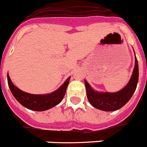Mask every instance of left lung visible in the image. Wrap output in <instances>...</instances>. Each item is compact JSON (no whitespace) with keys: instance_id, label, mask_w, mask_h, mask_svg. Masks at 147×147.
Wrapping results in <instances>:
<instances>
[{"instance_id":"obj_1","label":"left lung","mask_w":147,"mask_h":147,"mask_svg":"<svg viewBox=\"0 0 147 147\" xmlns=\"http://www.w3.org/2000/svg\"><path fill=\"white\" fill-rule=\"evenodd\" d=\"M135 67L129 82L120 91L115 93L99 92L94 91L85 80V85L89 102L97 109L105 111H113L120 109L131 99L137 88L138 82V63L135 57Z\"/></svg>"}]
</instances>
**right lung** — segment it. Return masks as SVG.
Returning <instances> with one entry per match:
<instances>
[{
    "instance_id": "right-lung-1",
    "label": "right lung",
    "mask_w": 147,
    "mask_h": 147,
    "mask_svg": "<svg viewBox=\"0 0 147 147\" xmlns=\"http://www.w3.org/2000/svg\"><path fill=\"white\" fill-rule=\"evenodd\" d=\"M71 76L66 80L62 86L56 91L48 94H32L21 91L13 85L9 74H7V81L11 92L14 97L19 103L28 109L33 111H42L50 109L60 103L66 92Z\"/></svg>"
}]
</instances>
